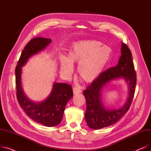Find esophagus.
<instances>
[{
	"label": "esophagus",
	"mask_w": 151,
	"mask_h": 151,
	"mask_svg": "<svg viewBox=\"0 0 151 151\" xmlns=\"http://www.w3.org/2000/svg\"><path fill=\"white\" fill-rule=\"evenodd\" d=\"M73 93L74 94H76V93H81L82 92L81 89L77 88V87H74L73 88Z\"/></svg>",
	"instance_id": "34e87169"
}]
</instances>
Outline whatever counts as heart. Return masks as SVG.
<instances>
[{
	"mask_svg": "<svg viewBox=\"0 0 151 151\" xmlns=\"http://www.w3.org/2000/svg\"><path fill=\"white\" fill-rule=\"evenodd\" d=\"M96 40H85L73 45L68 53L67 59L62 58L60 66L62 72L67 76L73 73L71 63H80L78 67L79 76L85 83L96 81L104 71L108 62L111 50L106 46Z\"/></svg>",
	"mask_w": 151,
	"mask_h": 151,
	"instance_id": "obj_1",
	"label": "heart"
}]
</instances>
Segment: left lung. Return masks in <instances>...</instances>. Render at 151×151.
<instances>
[{"instance_id": "left-lung-1", "label": "left lung", "mask_w": 151, "mask_h": 151, "mask_svg": "<svg viewBox=\"0 0 151 151\" xmlns=\"http://www.w3.org/2000/svg\"><path fill=\"white\" fill-rule=\"evenodd\" d=\"M122 55L116 66L101 73L83 91L87 108L85 119L89 127L97 130L106 127L117 122L129 109L135 92L137 73L132 60V52L128 46L122 43ZM122 77L129 85V96L126 104L118 110H107L102 105L100 92L104 85L114 78Z\"/></svg>"}]
</instances>
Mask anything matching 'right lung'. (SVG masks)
Wrapping results in <instances>:
<instances>
[{
  "mask_svg": "<svg viewBox=\"0 0 151 151\" xmlns=\"http://www.w3.org/2000/svg\"><path fill=\"white\" fill-rule=\"evenodd\" d=\"M50 38H34L24 47L15 68L17 97L25 113L34 121L47 127L60 123L68 101L73 97L72 88L66 83H54L50 96L45 101L35 104L24 93L21 83V67L32 55L45 48L51 42Z\"/></svg>",
  "mask_w": 151,
  "mask_h": 151,
  "instance_id": "obj_1",
  "label": "right lung"
}]
</instances>
